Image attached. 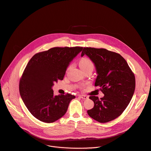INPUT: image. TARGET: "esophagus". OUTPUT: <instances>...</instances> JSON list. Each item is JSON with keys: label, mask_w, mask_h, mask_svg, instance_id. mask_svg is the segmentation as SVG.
<instances>
[{"label": "esophagus", "mask_w": 151, "mask_h": 151, "mask_svg": "<svg viewBox=\"0 0 151 151\" xmlns=\"http://www.w3.org/2000/svg\"><path fill=\"white\" fill-rule=\"evenodd\" d=\"M79 97H80L81 99H87L88 98V97L87 96H86V95H83V94L79 95Z\"/></svg>", "instance_id": "obj_1"}]
</instances>
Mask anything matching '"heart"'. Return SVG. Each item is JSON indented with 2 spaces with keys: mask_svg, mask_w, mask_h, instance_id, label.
<instances>
[{
  "mask_svg": "<svg viewBox=\"0 0 151 151\" xmlns=\"http://www.w3.org/2000/svg\"><path fill=\"white\" fill-rule=\"evenodd\" d=\"M79 67L82 69V70L86 69L87 68H93L94 64L93 61L87 57L82 58L79 61Z\"/></svg>",
  "mask_w": 151,
  "mask_h": 151,
  "instance_id": "obj_1",
  "label": "heart"
}]
</instances>
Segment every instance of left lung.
<instances>
[{
	"mask_svg": "<svg viewBox=\"0 0 151 151\" xmlns=\"http://www.w3.org/2000/svg\"><path fill=\"white\" fill-rule=\"evenodd\" d=\"M87 55L94 63L98 73L94 86L104 96H91L94 107L87 111L92 119L100 123L114 120L129 104L135 88V79L126 60L119 53L105 49L84 47L81 56Z\"/></svg>",
	"mask_w": 151,
	"mask_h": 151,
	"instance_id": "8db88e82",
	"label": "left lung"
}]
</instances>
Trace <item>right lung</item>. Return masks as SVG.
<instances>
[{
  "mask_svg": "<svg viewBox=\"0 0 151 151\" xmlns=\"http://www.w3.org/2000/svg\"><path fill=\"white\" fill-rule=\"evenodd\" d=\"M83 47H55L38 52L26 65L19 82L21 98L29 111L38 120L52 123L66 113L70 93L54 96L52 87L63 80L70 63Z\"/></svg>",
  "mask_w": 151,
  "mask_h": 151,
  "instance_id": "1",
  "label": "right lung"
}]
</instances>
